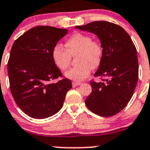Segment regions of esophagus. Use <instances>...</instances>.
Returning a JSON list of instances; mask_svg holds the SVG:
<instances>
[{"label": "esophagus", "instance_id": "34e87169", "mask_svg": "<svg viewBox=\"0 0 150 150\" xmlns=\"http://www.w3.org/2000/svg\"><path fill=\"white\" fill-rule=\"evenodd\" d=\"M81 83H82L81 82L75 81H72V87H77V86H78V85H81Z\"/></svg>", "mask_w": 150, "mask_h": 150}]
</instances>
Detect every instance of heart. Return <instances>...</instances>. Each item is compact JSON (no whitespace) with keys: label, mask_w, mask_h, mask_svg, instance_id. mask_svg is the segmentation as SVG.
I'll use <instances>...</instances> for the list:
<instances>
[{"label":"heart","mask_w":150,"mask_h":150,"mask_svg":"<svg viewBox=\"0 0 150 150\" xmlns=\"http://www.w3.org/2000/svg\"><path fill=\"white\" fill-rule=\"evenodd\" d=\"M66 48L56 45L52 50V58L56 66L61 70L69 68L71 56L78 55V65L65 73L67 78L75 81L84 79L90 74L92 68L98 67L103 56V46L96 40H92L89 35L75 33L66 42Z\"/></svg>","instance_id":"1"}]
</instances>
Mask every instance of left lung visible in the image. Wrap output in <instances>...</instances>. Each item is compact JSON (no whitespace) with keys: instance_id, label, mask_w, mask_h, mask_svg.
<instances>
[{"instance_id":"8db88e82","label":"left lung","mask_w":150,"mask_h":150,"mask_svg":"<svg viewBox=\"0 0 150 150\" xmlns=\"http://www.w3.org/2000/svg\"><path fill=\"white\" fill-rule=\"evenodd\" d=\"M75 28L95 34L103 46V56L94 76L102 81L90 82L92 93L87 107L101 117H111L127 105L138 80L137 50L122 28L105 21H93Z\"/></svg>"}]
</instances>
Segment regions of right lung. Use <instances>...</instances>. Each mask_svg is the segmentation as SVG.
I'll return each mask as SVG.
<instances>
[{
    "instance_id": "1",
    "label": "right lung",
    "mask_w": 150,
    "mask_h": 150,
    "mask_svg": "<svg viewBox=\"0 0 150 150\" xmlns=\"http://www.w3.org/2000/svg\"><path fill=\"white\" fill-rule=\"evenodd\" d=\"M68 30L50 26L31 28L13 43L7 64L12 95L27 115L45 119L57 114L63 105L72 82L62 76L52 58V50Z\"/></svg>"
}]
</instances>
